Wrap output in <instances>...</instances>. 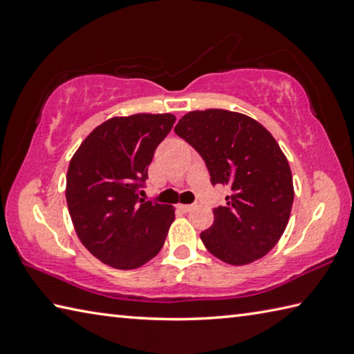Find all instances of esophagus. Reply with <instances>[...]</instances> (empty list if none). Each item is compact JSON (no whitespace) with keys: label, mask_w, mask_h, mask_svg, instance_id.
I'll return each mask as SVG.
<instances>
[{"label":"esophagus","mask_w":354,"mask_h":354,"mask_svg":"<svg viewBox=\"0 0 354 354\" xmlns=\"http://www.w3.org/2000/svg\"><path fill=\"white\" fill-rule=\"evenodd\" d=\"M178 209L181 212H189V211H192V209H194V206H192V205H178Z\"/></svg>","instance_id":"esophagus-1"}]
</instances>
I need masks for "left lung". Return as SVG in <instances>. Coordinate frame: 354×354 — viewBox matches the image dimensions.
Wrapping results in <instances>:
<instances>
[{
    "label": "left lung",
    "instance_id": "8db88e82",
    "mask_svg": "<svg viewBox=\"0 0 354 354\" xmlns=\"http://www.w3.org/2000/svg\"><path fill=\"white\" fill-rule=\"evenodd\" d=\"M175 133L198 151L214 185L231 187L200 234L209 253L231 266L266 256L283 236L293 203L292 171L278 142L256 120L223 109L185 113Z\"/></svg>",
    "mask_w": 354,
    "mask_h": 354
}]
</instances>
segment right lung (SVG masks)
Masks as SVG:
<instances>
[{"label": "right lung", "mask_w": 354, "mask_h": 354, "mask_svg": "<svg viewBox=\"0 0 354 354\" xmlns=\"http://www.w3.org/2000/svg\"><path fill=\"white\" fill-rule=\"evenodd\" d=\"M171 113L113 117L88 134L70 160L68 212L84 247L131 270L159 253L175 209L140 198L148 165L175 123Z\"/></svg>", "instance_id": "right-lung-1"}]
</instances>
